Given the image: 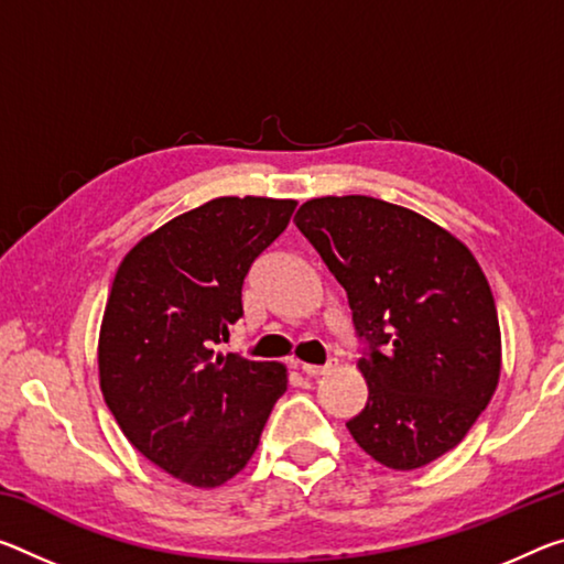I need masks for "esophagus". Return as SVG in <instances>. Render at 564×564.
I'll return each mask as SVG.
<instances>
[{"label": "esophagus", "mask_w": 564, "mask_h": 564, "mask_svg": "<svg viewBox=\"0 0 564 564\" xmlns=\"http://www.w3.org/2000/svg\"><path fill=\"white\" fill-rule=\"evenodd\" d=\"M301 371L306 373V377H311V379L324 377L326 371H330V361H328V364H324V366H316V364H303V366H301Z\"/></svg>", "instance_id": "34e87169"}]
</instances>
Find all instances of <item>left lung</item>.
<instances>
[{"label":"left lung","mask_w":564,"mask_h":564,"mask_svg":"<svg viewBox=\"0 0 564 564\" xmlns=\"http://www.w3.org/2000/svg\"><path fill=\"white\" fill-rule=\"evenodd\" d=\"M296 228L346 291L366 406L346 426L371 459L419 469L487 409L502 341L475 256L414 210L366 195L303 203Z\"/></svg>","instance_id":"1"}]
</instances>
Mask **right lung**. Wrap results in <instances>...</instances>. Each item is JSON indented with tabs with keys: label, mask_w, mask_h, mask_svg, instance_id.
<instances>
[{
	"label": "right lung",
	"mask_w": 564,
	"mask_h": 564,
	"mask_svg": "<svg viewBox=\"0 0 564 564\" xmlns=\"http://www.w3.org/2000/svg\"><path fill=\"white\" fill-rule=\"evenodd\" d=\"M293 210L296 200L216 198L142 238L112 281L97 354L105 404L142 457L185 485L236 477L289 387L281 364L216 346Z\"/></svg>",
	"instance_id": "1"
}]
</instances>
